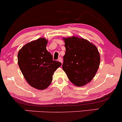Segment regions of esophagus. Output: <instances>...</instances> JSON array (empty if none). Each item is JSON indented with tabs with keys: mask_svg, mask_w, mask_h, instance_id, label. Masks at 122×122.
Listing matches in <instances>:
<instances>
[{
	"mask_svg": "<svg viewBox=\"0 0 122 122\" xmlns=\"http://www.w3.org/2000/svg\"><path fill=\"white\" fill-rule=\"evenodd\" d=\"M58 61H60V62H61V63H62V59H61V57H60V58H58Z\"/></svg>",
	"mask_w": 122,
	"mask_h": 122,
	"instance_id": "34e87169",
	"label": "esophagus"
}]
</instances>
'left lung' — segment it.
Instances as JSON below:
<instances>
[{
	"label": "left lung",
	"instance_id": "8db88e82",
	"mask_svg": "<svg viewBox=\"0 0 122 122\" xmlns=\"http://www.w3.org/2000/svg\"><path fill=\"white\" fill-rule=\"evenodd\" d=\"M66 53L62 68L70 81L77 86L88 84L94 77L100 64L97 47L83 38H63Z\"/></svg>",
	"mask_w": 122,
	"mask_h": 122
}]
</instances>
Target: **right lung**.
<instances>
[{
  "label": "right lung",
  "mask_w": 122,
  "mask_h": 122,
  "mask_svg": "<svg viewBox=\"0 0 122 122\" xmlns=\"http://www.w3.org/2000/svg\"><path fill=\"white\" fill-rule=\"evenodd\" d=\"M47 40L40 38L26 43L19 50L18 64L24 77L31 86L45 89L52 81L54 72L61 65L52 60L46 49Z\"/></svg>",
  "instance_id": "add662e5"
}]
</instances>
